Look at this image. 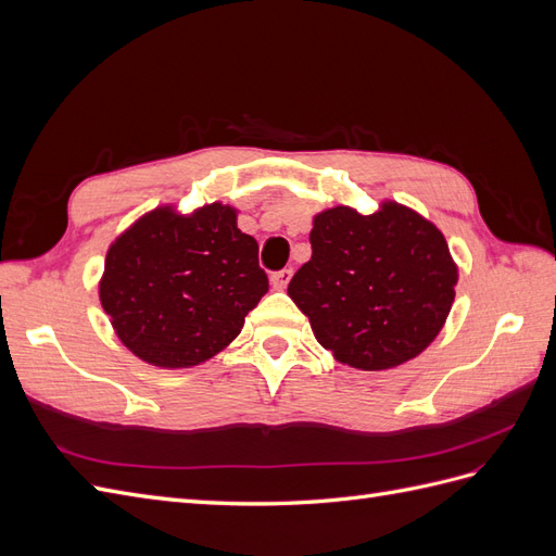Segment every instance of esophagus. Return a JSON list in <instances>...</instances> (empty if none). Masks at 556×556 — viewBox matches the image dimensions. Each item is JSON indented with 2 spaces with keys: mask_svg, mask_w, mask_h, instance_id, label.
I'll use <instances>...</instances> for the list:
<instances>
[{
  "mask_svg": "<svg viewBox=\"0 0 556 556\" xmlns=\"http://www.w3.org/2000/svg\"><path fill=\"white\" fill-rule=\"evenodd\" d=\"M290 280H292V268H282V271L271 276V288L274 290H285V288H288Z\"/></svg>",
  "mask_w": 556,
  "mask_h": 556,
  "instance_id": "34e87169",
  "label": "esophagus"
}]
</instances>
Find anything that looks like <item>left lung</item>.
<instances>
[{
	"mask_svg": "<svg viewBox=\"0 0 556 556\" xmlns=\"http://www.w3.org/2000/svg\"><path fill=\"white\" fill-rule=\"evenodd\" d=\"M311 248L288 294L333 359L387 371L441 333L459 268L425 215L392 199L371 215L333 206L313 217Z\"/></svg>",
	"mask_w": 556,
	"mask_h": 556,
	"instance_id": "left-lung-1",
	"label": "left lung"
}]
</instances>
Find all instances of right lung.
I'll return each instance as SVG.
<instances>
[{
  "instance_id": "1",
  "label": "right lung",
  "mask_w": 556,
  "mask_h": 556,
  "mask_svg": "<svg viewBox=\"0 0 556 556\" xmlns=\"http://www.w3.org/2000/svg\"><path fill=\"white\" fill-rule=\"evenodd\" d=\"M239 211L213 201L143 213L106 250L99 301L121 343L157 368H192L223 352L268 290L257 241Z\"/></svg>"
}]
</instances>
